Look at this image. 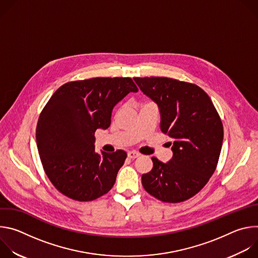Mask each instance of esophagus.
Segmentation results:
<instances>
[{
    "instance_id": "34e87169",
    "label": "esophagus",
    "mask_w": 258,
    "mask_h": 258,
    "mask_svg": "<svg viewBox=\"0 0 258 258\" xmlns=\"http://www.w3.org/2000/svg\"><path fill=\"white\" fill-rule=\"evenodd\" d=\"M139 156H140V154H139V153H137V152H135V151H130V152L127 153V157H128V158H131V159L138 158Z\"/></svg>"
}]
</instances>
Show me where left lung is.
I'll list each match as a JSON object with an SVG mask.
<instances>
[{"label":"left lung","mask_w":258,"mask_h":258,"mask_svg":"<svg viewBox=\"0 0 258 258\" xmlns=\"http://www.w3.org/2000/svg\"><path fill=\"white\" fill-rule=\"evenodd\" d=\"M134 80L157 103L161 132L173 140L172 158L163 163L152 157L153 168L142 175V185L160 201H186L202 190L216 168L222 119L209 96L194 84L155 77Z\"/></svg>","instance_id":"left-lung-1"}]
</instances>
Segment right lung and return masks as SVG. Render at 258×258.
Here are the masks:
<instances>
[{
  "label": "right lung",
  "instance_id": "obj_1",
  "mask_svg": "<svg viewBox=\"0 0 258 258\" xmlns=\"http://www.w3.org/2000/svg\"><path fill=\"white\" fill-rule=\"evenodd\" d=\"M138 88L130 78L69 82L50 98L36 125L44 170L63 195L92 201L113 187L126 152H95V132L111 123L113 107Z\"/></svg>",
  "mask_w": 258,
  "mask_h": 258
}]
</instances>
